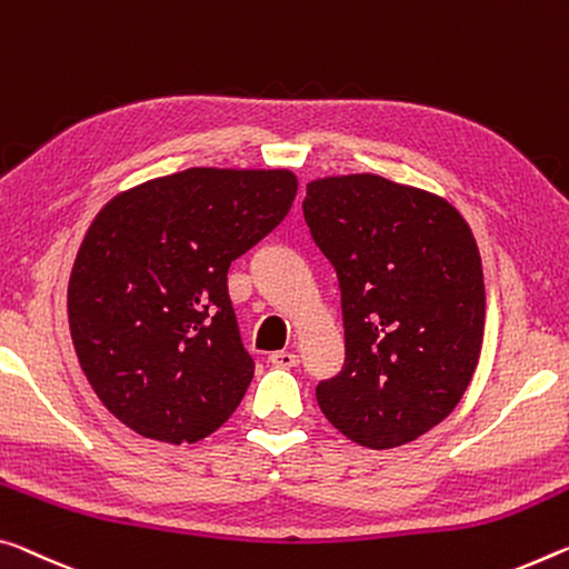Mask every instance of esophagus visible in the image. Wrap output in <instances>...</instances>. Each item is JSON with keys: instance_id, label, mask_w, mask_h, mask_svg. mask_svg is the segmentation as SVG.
I'll use <instances>...</instances> for the list:
<instances>
[{"instance_id": "1", "label": "esophagus", "mask_w": 569, "mask_h": 569, "mask_svg": "<svg viewBox=\"0 0 569 569\" xmlns=\"http://www.w3.org/2000/svg\"><path fill=\"white\" fill-rule=\"evenodd\" d=\"M268 362L273 367L291 369V367L299 365V355H293V351H273V355L268 357Z\"/></svg>"}]
</instances>
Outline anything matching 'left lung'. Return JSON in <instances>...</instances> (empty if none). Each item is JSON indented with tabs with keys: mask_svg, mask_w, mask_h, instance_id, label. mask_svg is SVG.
Wrapping results in <instances>:
<instances>
[{
	"mask_svg": "<svg viewBox=\"0 0 569 569\" xmlns=\"http://www.w3.org/2000/svg\"><path fill=\"white\" fill-rule=\"evenodd\" d=\"M303 218L337 270L347 362L317 387L351 443L387 450L443 422L479 365L481 256L443 197L377 174L306 184Z\"/></svg>",
	"mask_w": 569,
	"mask_h": 569,
	"instance_id": "obj_1",
	"label": "left lung"
}]
</instances>
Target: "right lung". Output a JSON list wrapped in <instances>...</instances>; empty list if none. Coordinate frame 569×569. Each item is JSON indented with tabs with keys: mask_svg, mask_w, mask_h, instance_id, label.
<instances>
[{
	"mask_svg": "<svg viewBox=\"0 0 569 569\" xmlns=\"http://www.w3.org/2000/svg\"><path fill=\"white\" fill-rule=\"evenodd\" d=\"M288 169L192 167L119 192L90 222L68 286L70 337L108 412L143 438L197 443L256 372L228 268L291 210Z\"/></svg>",
	"mask_w": 569,
	"mask_h": 569,
	"instance_id": "right-lung-1",
	"label": "right lung"
}]
</instances>
